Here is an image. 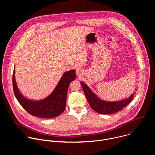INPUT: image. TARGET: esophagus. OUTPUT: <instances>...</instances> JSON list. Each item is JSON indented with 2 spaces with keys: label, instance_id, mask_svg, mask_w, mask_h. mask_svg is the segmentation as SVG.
Wrapping results in <instances>:
<instances>
[{
  "label": "esophagus",
  "instance_id": "34e87169",
  "mask_svg": "<svg viewBox=\"0 0 155 155\" xmlns=\"http://www.w3.org/2000/svg\"><path fill=\"white\" fill-rule=\"evenodd\" d=\"M76 74H77V75H78V77H80L81 76H82V75H83V71H82V70H81V69H77V71H76Z\"/></svg>",
  "mask_w": 155,
  "mask_h": 155
}]
</instances>
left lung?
I'll return each mask as SVG.
<instances>
[{"mask_svg": "<svg viewBox=\"0 0 155 155\" xmlns=\"http://www.w3.org/2000/svg\"><path fill=\"white\" fill-rule=\"evenodd\" d=\"M80 83L91 107L95 112L101 114L108 115L120 111L131 102L135 94L134 93L131 94L129 97L119 101H105L98 97L84 83L81 81Z\"/></svg>", "mask_w": 155, "mask_h": 155, "instance_id": "1", "label": "left lung"}]
</instances>
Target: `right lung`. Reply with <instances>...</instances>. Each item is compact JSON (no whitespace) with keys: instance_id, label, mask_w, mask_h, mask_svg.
Instances as JSON below:
<instances>
[{"instance_id":"1","label":"right lung","mask_w":155,"mask_h":155,"mask_svg":"<svg viewBox=\"0 0 155 155\" xmlns=\"http://www.w3.org/2000/svg\"><path fill=\"white\" fill-rule=\"evenodd\" d=\"M15 73L14 69L13 86L15 96L29 114L42 118H52L59 116L64 111L69 86L76 77L75 70L64 72L51 94L40 101L30 100L21 94L16 83Z\"/></svg>"}]
</instances>
